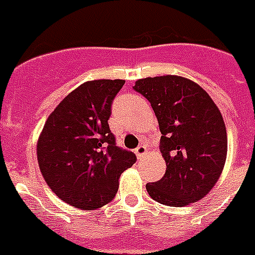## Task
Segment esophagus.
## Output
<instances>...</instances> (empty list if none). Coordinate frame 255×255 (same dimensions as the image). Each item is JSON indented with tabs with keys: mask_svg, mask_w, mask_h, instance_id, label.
Instances as JSON below:
<instances>
[{
	"mask_svg": "<svg viewBox=\"0 0 255 255\" xmlns=\"http://www.w3.org/2000/svg\"><path fill=\"white\" fill-rule=\"evenodd\" d=\"M146 152H147L146 146H139L136 148V150H135V154H136V156H137V158H139V159L146 155Z\"/></svg>",
	"mask_w": 255,
	"mask_h": 255,
	"instance_id": "1",
	"label": "esophagus"
}]
</instances>
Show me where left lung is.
Instances as JSON below:
<instances>
[{
    "label": "left lung",
    "mask_w": 255,
    "mask_h": 255,
    "mask_svg": "<svg viewBox=\"0 0 255 255\" xmlns=\"http://www.w3.org/2000/svg\"><path fill=\"white\" fill-rule=\"evenodd\" d=\"M133 89L150 101L162 133L166 171L147 184L148 195L169 207L199 201L218 182L227 158V131L216 104L180 75L142 78Z\"/></svg>",
    "instance_id": "8db88e82"
}]
</instances>
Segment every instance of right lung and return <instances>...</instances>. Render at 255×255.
I'll use <instances>...</instances> for the list:
<instances>
[{"mask_svg": "<svg viewBox=\"0 0 255 255\" xmlns=\"http://www.w3.org/2000/svg\"><path fill=\"white\" fill-rule=\"evenodd\" d=\"M124 80H96L66 96L46 120L37 140L41 175L62 201L96 209L116 196L119 178L136 162L116 146L109 129L111 105Z\"/></svg>", "mask_w": 255, "mask_h": 255, "instance_id": "obj_1", "label": "right lung"}]
</instances>
